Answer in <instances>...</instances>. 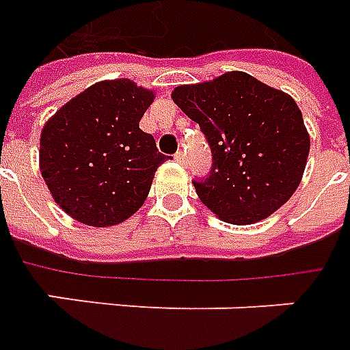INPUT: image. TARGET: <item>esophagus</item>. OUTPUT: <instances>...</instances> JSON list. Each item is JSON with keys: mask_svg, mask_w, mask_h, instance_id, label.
I'll use <instances>...</instances> for the list:
<instances>
[{"mask_svg": "<svg viewBox=\"0 0 350 350\" xmlns=\"http://www.w3.org/2000/svg\"><path fill=\"white\" fill-rule=\"evenodd\" d=\"M175 160H177L178 164L185 165L186 164V153H185V151H177V153H175Z\"/></svg>", "mask_w": 350, "mask_h": 350, "instance_id": "obj_1", "label": "esophagus"}]
</instances>
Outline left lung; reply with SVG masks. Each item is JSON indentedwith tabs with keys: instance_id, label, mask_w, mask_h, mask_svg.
Masks as SVG:
<instances>
[{
	"instance_id": "left-lung-1",
	"label": "left lung",
	"mask_w": 350,
	"mask_h": 350,
	"mask_svg": "<svg viewBox=\"0 0 350 350\" xmlns=\"http://www.w3.org/2000/svg\"><path fill=\"white\" fill-rule=\"evenodd\" d=\"M172 97L208 142L212 167L193 186L217 217L251 225L293 196L308 159L310 136L288 94L232 72L210 83L177 86Z\"/></svg>"
}]
</instances>
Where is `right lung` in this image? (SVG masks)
<instances>
[{
  "mask_svg": "<svg viewBox=\"0 0 350 350\" xmlns=\"http://www.w3.org/2000/svg\"><path fill=\"white\" fill-rule=\"evenodd\" d=\"M153 97L129 79L101 81L44 125L40 172L66 214L92 227H110L144 204L165 160L138 125Z\"/></svg>",
  "mask_w": 350,
  "mask_h": 350,
  "instance_id": "1",
  "label": "right lung"
}]
</instances>
